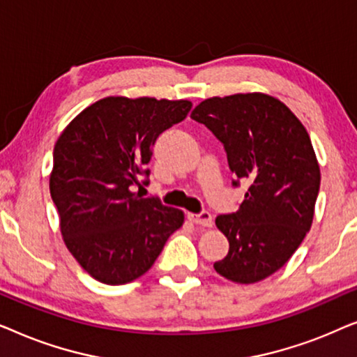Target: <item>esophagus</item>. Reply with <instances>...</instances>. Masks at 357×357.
<instances>
[{
    "mask_svg": "<svg viewBox=\"0 0 357 357\" xmlns=\"http://www.w3.org/2000/svg\"><path fill=\"white\" fill-rule=\"evenodd\" d=\"M187 218L190 221L198 224V226H203V227H211L213 226V216L209 211H202L198 214H193V213H188Z\"/></svg>",
    "mask_w": 357,
    "mask_h": 357,
    "instance_id": "obj_1",
    "label": "esophagus"
}]
</instances>
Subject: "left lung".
Returning a JSON list of instances; mask_svg holds the SVG:
<instances>
[{"instance_id":"obj_1","label":"left lung","mask_w":357,"mask_h":357,"mask_svg":"<svg viewBox=\"0 0 357 357\" xmlns=\"http://www.w3.org/2000/svg\"><path fill=\"white\" fill-rule=\"evenodd\" d=\"M192 119L222 143L234 187L248 185L241 208L216 218L229 252L214 270L241 284L265 280L310 231L320 167L309 133L281 100L258 92L211 97Z\"/></svg>"}]
</instances>
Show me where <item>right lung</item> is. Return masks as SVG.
I'll list each match as a JSON object with an SVG mask.
<instances>
[{
    "instance_id": "add662e5",
    "label": "right lung",
    "mask_w": 357,
    "mask_h": 357,
    "mask_svg": "<svg viewBox=\"0 0 357 357\" xmlns=\"http://www.w3.org/2000/svg\"><path fill=\"white\" fill-rule=\"evenodd\" d=\"M190 109L188 100L105 97L58 138L50 195L68 250L97 281L115 286L143 276L183 224L180 209L135 187L149 183L155 139Z\"/></svg>"
}]
</instances>
